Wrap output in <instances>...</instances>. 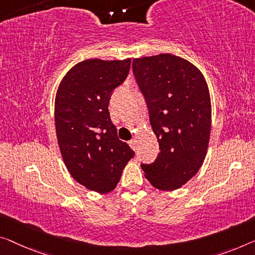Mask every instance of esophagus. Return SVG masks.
Here are the masks:
<instances>
[{
  "mask_svg": "<svg viewBox=\"0 0 255 255\" xmlns=\"http://www.w3.org/2000/svg\"><path fill=\"white\" fill-rule=\"evenodd\" d=\"M129 145H130V147L132 150H136L137 149V140L136 139H130L129 140Z\"/></svg>",
  "mask_w": 255,
  "mask_h": 255,
  "instance_id": "34e87169",
  "label": "esophagus"
}]
</instances>
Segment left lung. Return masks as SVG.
Wrapping results in <instances>:
<instances>
[{
    "label": "left lung",
    "mask_w": 255,
    "mask_h": 255,
    "mask_svg": "<svg viewBox=\"0 0 255 255\" xmlns=\"http://www.w3.org/2000/svg\"><path fill=\"white\" fill-rule=\"evenodd\" d=\"M132 71L160 149L152 164L140 167L154 188L180 189L207 153L212 105L206 80L192 63L170 54L135 58Z\"/></svg>",
    "instance_id": "1"
}]
</instances>
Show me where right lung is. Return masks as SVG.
<instances>
[{
  "instance_id": "right-lung-1",
  "label": "right lung",
  "mask_w": 255,
  "mask_h": 255,
  "mask_svg": "<svg viewBox=\"0 0 255 255\" xmlns=\"http://www.w3.org/2000/svg\"><path fill=\"white\" fill-rule=\"evenodd\" d=\"M130 58L86 59L67 72L55 98L56 135L72 177L98 193L116 189L135 152L118 138L109 102L126 80Z\"/></svg>"
}]
</instances>
